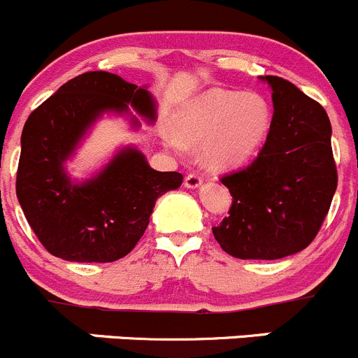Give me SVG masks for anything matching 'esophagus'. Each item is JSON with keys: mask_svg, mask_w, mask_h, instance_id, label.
I'll use <instances>...</instances> for the list:
<instances>
[{"mask_svg": "<svg viewBox=\"0 0 358 358\" xmlns=\"http://www.w3.org/2000/svg\"><path fill=\"white\" fill-rule=\"evenodd\" d=\"M184 186H186L187 189H196V187L201 186V178L198 174H187L186 178H184Z\"/></svg>", "mask_w": 358, "mask_h": 358, "instance_id": "1", "label": "esophagus"}]
</instances>
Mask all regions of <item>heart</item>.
<instances>
[{"label":"heart","instance_id":"obj_1","mask_svg":"<svg viewBox=\"0 0 358 358\" xmlns=\"http://www.w3.org/2000/svg\"><path fill=\"white\" fill-rule=\"evenodd\" d=\"M271 120V106L263 94L210 88L174 113L176 132H165L164 141L176 153H182L186 144L205 143L203 164L212 171H229L256 157Z\"/></svg>","mask_w":358,"mask_h":358}]
</instances>
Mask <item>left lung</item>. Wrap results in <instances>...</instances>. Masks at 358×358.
<instances>
[{"label": "left lung", "mask_w": 358, "mask_h": 358, "mask_svg": "<svg viewBox=\"0 0 358 358\" xmlns=\"http://www.w3.org/2000/svg\"><path fill=\"white\" fill-rule=\"evenodd\" d=\"M259 80L271 88L270 134L252 164L221 179L233 203L212 228L222 250L238 259H280L306 249L338 186L325 109L284 78Z\"/></svg>", "instance_id": "8db88e82"}]
</instances>
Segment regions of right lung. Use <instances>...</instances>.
<instances>
[{
	"label": "right lung",
	"mask_w": 358,
	"mask_h": 358,
	"mask_svg": "<svg viewBox=\"0 0 358 358\" xmlns=\"http://www.w3.org/2000/svg\"><path fill=\"white\" fill-rule=\"evenodd\" d=\"M104 115L125 116L139 130V116L157 120V101L148 87L88 71L34 109L20 137L19 203L45 249L71 263L122 259L146 231L158 196L182 184L179 172L151 169L136 146L120 148L90 178H71L66 164Z\"/></svg>",
	"instance_id": "1"
}]
</instances>
